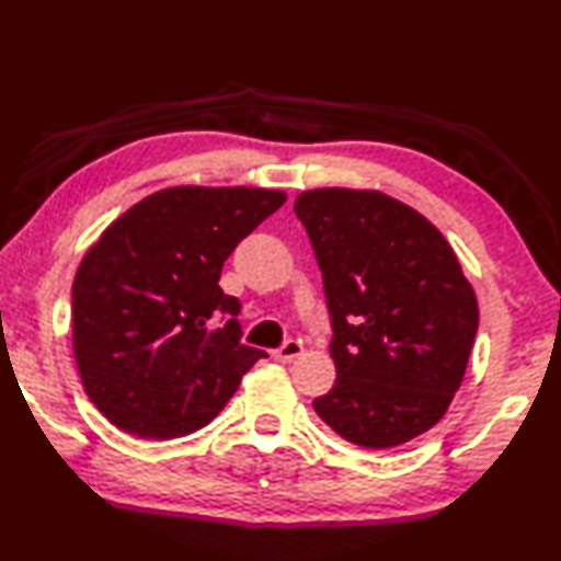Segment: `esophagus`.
<instances>
[{
    "label": "esophagus",
    "instance_id": "1",
    "mask_svg": "<svg viewBox=\"0 0 561 561\" xmlns=\"http://www.w3.org/2000/svg\"><path fill=\"white\" fill-rule=\"evenodd\" d=\"M299 354H302V343H299V340H288V343H283L280 350L273 352V357L278 362H293Z\"/></svg>",
    "mask_w": 561,
    "mask_h": 561
}]
</instances>
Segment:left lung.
<instances>
[{
	"label": "left lung",
	"mask_w": 561,
	"mask_h": 561,
	"mask_svg": "<svg viewBox=\"0 0 561 561\" xmlns=\"http://www.w3.org/2000/svg\"><path fill=\"white\" fill-rule=\"evenodd\" d=\"M323 273L335 386L313 400L340 438L404 445L438 423L467 371L478 302L426 216L378 190L297 195Z\"/></svg>",
	"instance_id": "8db88e82"
}]
</instances>
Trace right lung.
<instances>
[{
    "label": "right lung",
    "mask_w": 561,
    "mask_h": 561,
    "mask_svg": "<svg viewBox=\"0 0 561 561\" xmlns=\"http://www.w3.org/2000/svg\"><path fill=\"white\" fill-rule=\"evenodd\" d=\"M285 199L264 187H167L85 252L73 280V357L88 398L116 428L171 440L207 426L266 357L240 343V302L218 278Z\"/></svg>",
    "instance_id": "right-lung-1"
}]
</instances>
